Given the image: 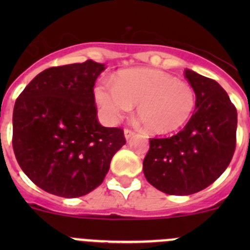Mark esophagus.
<instances>
[{
	"instance_id": "34e87169",
	"label": "esophagus",
	"mask_w": 250,
	"mask_h": 250,
	"mask_svg": "<svg viewBox=\"0 0 250 250\" xmlns=\"http://www.w3.org/2000/svg\"><path fill=\"white\" fill-rule=\"evenodd\" d=\"M133 135H134V132H133L132 129H129V128H125V139H130V138L133 137Z\"/></svg>"
}]
</instances>
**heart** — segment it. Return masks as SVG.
I'll use <instances>...</instances> for the list:
<instances>
[{
	"label": "heart",
	"mask_w": 250,
	"mask_h": 250,
	"mask_svg": "<svg viewBox=\"0 0 250 250\" xmlns=\"http://www.w3.org/2000/svg\"><path fill=\"white\" fill-rule=\"evenodd\" d=\"M95 100L105 120L117 122L137 105V117L152 134H167L183 127L196 105L195 90L188 83L152 69L120 72L113 87L95 88Z\"/></svg>",
	"instance_id": "1"
}]
</instances>
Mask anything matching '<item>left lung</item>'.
Wrapping results in <instances>:
<instances>
[{"label": "left lung", "mask_w": 250, "mask_h": 250, "mask_svg": "<svg viewBox=\"0 0 250 250\" xmlns=\"http://www.w3.org/2000/svg\"><path fill=\"white\" fill-rule=\"evenodd\" d=\"M196 110L183 130L151 138L143 162L146 180L168 195H192L225 172L236 148L237 110L216 81L185 70Z\"/></svg>", "instance_id": "8db88e82"}]
</instances>
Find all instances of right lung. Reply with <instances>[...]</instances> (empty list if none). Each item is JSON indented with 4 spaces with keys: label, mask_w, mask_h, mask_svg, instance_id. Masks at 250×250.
I'll return each instance as SVG.
<instances>
[{
    "label": "right lung",
    "mask_w": 250,
    "mask_h": 250,
    "mask_svg": "<svg viewBox=\"0 0 250 250\" xmlns=\"http://www.w3.org/2000/svg\"><path fill=\"white\" fill-rule=\"evenodd\" d=\"M104 64L53 66L37 75L18 97L13 150L22 172L42 190L74 198L94 190L125 144L123 129L103 127L94 84Z\"/></svg>",
    "instance_id": "obj_1"
}]
</instances>
